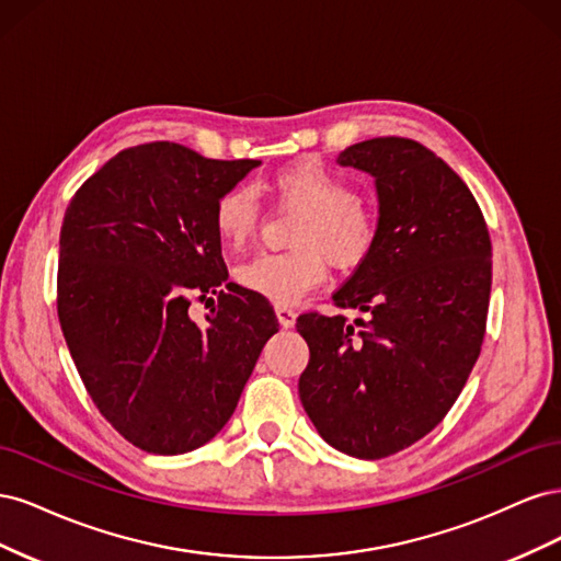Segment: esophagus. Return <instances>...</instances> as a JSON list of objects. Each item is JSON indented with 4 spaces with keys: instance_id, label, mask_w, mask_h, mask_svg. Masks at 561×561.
I'll return each instance as SVG.
<instances>
[{
    "instance_id": "1",
    "label": "esophagus",
    "mask_w": 561,
    "mask_h": 561,
    "mask_svg": "<svg viewBox=\"0 0 561 561\" xmlns=\"http://www.w3.org/2000/svg\"><path fill=\"white\" fill-rule=\"evenodd\" d=\"M276 316H278L280 328H285V330L293 328L295 320H297V313L290 307H285V304H276Z\"/></svg>"
}]
</instances>
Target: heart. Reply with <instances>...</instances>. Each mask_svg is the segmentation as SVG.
Returning a JSON list of instances; mask_svg holds the SVG:
<instances>
[{"instance_id": "obj_1", "label": "heart", "mask_w": 561, "mask_h": 561, "mask_svg": "<svg viewBox=\"0 0 561 561\" xmlns=\"http://www.w3.org/2000/svg\"><path fill=\"white\" fill-rule=\"evenodd\" d=\"M268 190L283 210L297 213L290 227V250L264 252L236 271L245 290L287 304L313 290L336 268H355L377 245L379 219L353 182L320 161H295L271 175ZM262 208L248 184H236L217 198L213 225L227 248H245L257 233Z\"/></svg>"}]
</instances>
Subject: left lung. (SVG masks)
I'll return each instance as SVG.
<instances>
[{"instance_id": "obj_1", "label": "left lung", "mask_w": 561, "mask_h": 561, "mask_svg": "<svg viewBox=\"0 0 561 561\" xmlns=\"http://www.w3.org/2000/svg\"><path fill=\"white\" fill-rule=\"evenodd\" d=\"M336 161L375 178L379 236L332 295L360 318H297L311 353L299 398L328 445L375 461L428 435L463 390L484 342L491 241L466 182L421 142L371 138Z\"/></svg>"}]
</instances>
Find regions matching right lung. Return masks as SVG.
I'll return each mask as SVG.
<instances>
[{"instance_id":"1","label":"right lung","mask_w":561,"mask_h":561,"mask_svg":"<svg viewBox=\"0 0 561 561\" xmlns=\"http://www.w3.org/2000/svg\"><path fill=\"white\" fill-rule=\"evenodd\" d=\"M260 161L175 142L118 151L65 210L58 318L91 400L130 445L173 456L225 428L264 344L266 297L227 283L217 198ZM217 296L207 322L191 297Z\"/></svg>"}]
</instances>
